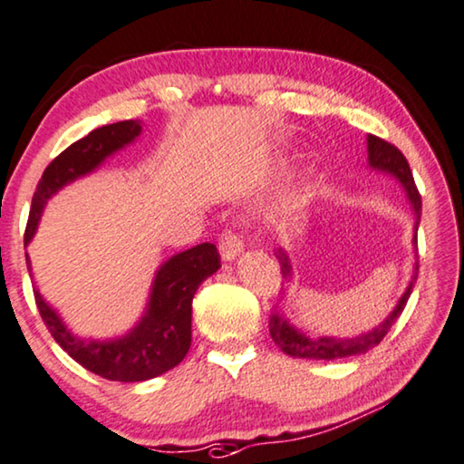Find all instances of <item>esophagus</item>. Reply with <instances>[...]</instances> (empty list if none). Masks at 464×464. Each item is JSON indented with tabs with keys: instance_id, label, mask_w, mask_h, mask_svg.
<instances>
[{
	"instance_id": "1",
	"label": "esophagus",
	"mask_w": 464,
	"mask_h": 464,
	"mask_svg": "<svg viewBox=\"0 0 464 464\" xmlns=\"http://www.w3.org/2000/svg\"><path fill=\"white\" fill-rule=\"evenodd\" d=\"M218 250H220V256H223V260L237 258V254L244 250V239H241L235 231L227 229V231H223V235H220V239H218Z\"/></svg>"
}]
</instances>
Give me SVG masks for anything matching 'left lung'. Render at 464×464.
I'll return each instance as SVG.
<instances>
[{
    "instance_id": "1",
    "label": "left lung",
    "mask_w": 464,
    "mask_h": 464,
    "mask_svg": "<svg viewBox=\"0 0 464 464\" xmlns=\"http://www.w3.org/2000/svg\"><path fill=\"white\" fill-rule=\"evenodd\" d=\"M368 160H370L372 168L387 169V172L395 174L397 179L401 180V185L406 187V191H408V198L412 199V204H414L416 227H419L422 201H420L419 188H416L412 169H410V164H408V160L403 158V153L384 139H378V136L370 134L368 136ZM414 241H416V237H414ZM416 244H419V241H416ZM277 258H279V265H282V276L288 279L292 276L288 254H285L284 250H279ZM414 282H416V277H414ZM412 284L408 285L406 295L401 296L400 304L395 306V311L391 313V315L384 319V322L378 325L376 330H372V332H368V334H363L360 338H351V341L319 338V341H313V338H306L304 334L296 332L282 315H279V313H276V315L271 317V324H269L273 343H276L277 347L284 351V353H288L292 357H304V360H343V357H349V355L365 353V351L374 349L376 344L381 343L384 336H387L391 325H393L397 322V317L401 315L403 306H406L410 295H412Z\"/></svg>"
}]
</instances>
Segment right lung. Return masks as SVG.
<instances>
[{
    "label": "right lung",
    "mask_w": 464,
    "mask_h": 464,
    "mask_svg": "<svg viewBox=\"0 0 464 464\" xmlns=\"http://www.w3.org/2000/svg\"><path fill=\"white\" fill-rule=\"evenodd\" d=\"M139 120H126L96 128L50 161L31 201V212L24 229V246L37 229V220L52 195L67 182L92 172V169L140 134ZM220 266V254L214 244H199L176 254L158 271L142 322L120 341H82L69 334L61 319L35 290V304L45 328L54 341L83 365L107 381L140 382L172 370L185 360L191 347V303L199 284ZM31 271V265H29Z\"/></svg>",
    "instance_id": "right-lung-1"
}]
</instances>
